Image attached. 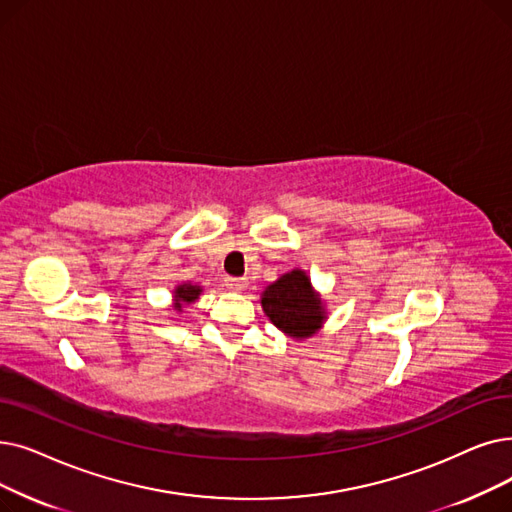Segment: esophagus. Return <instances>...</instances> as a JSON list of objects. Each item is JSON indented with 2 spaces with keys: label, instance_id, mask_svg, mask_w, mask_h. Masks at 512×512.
<instances>
[{
  "label": "esophagus",
  "instance_id": "34e87169",
  "mask_svg": "<svg viewBox=\"0 0 512 512\" xmlns=\"http://www.w3.org/2000/svg\"><path fill=\"white\" fill-rule=\"evenodd\" d=\"M226 286L230 288V291H236V293H240V291H244V288H247V278H234V276H228L226 280Z\"/></svg>",
  "mask_w": 512,
  "mask_h": 512
}]
</instances>
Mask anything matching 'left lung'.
Here are the masks:
<instances>
[{
	"mask_svg": "<svg viewBox=\"0 0 512 512\" xmlns=\"http://www.w3.org/2000/svg\"><path fill=\"white\" fill-rule=\"evenodd\" d=\"M261 307L272 324L293 339L314 337L326 320L324 301L303 270L282 274L265 288Z\"/></svg>",
	"mask_w": 512,
	"mask_h": 512,
	"instance_id": "obj_1",
	"label": "left lung"
}]
</instances>
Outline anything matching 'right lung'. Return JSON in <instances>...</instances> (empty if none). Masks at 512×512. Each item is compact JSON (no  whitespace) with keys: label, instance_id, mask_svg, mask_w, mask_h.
<instances>
[{"label":"right lung","instance_id":"obj_1","mask_svg":"<svg viewBox=\"0 0 512 512\" xmlns=\"http://www.w3.org/2000/svg\"><path fill=\"white\" fill-rule=\"evenodd\" d=\"M201 293H203V288L198 286V284H192V282H184L180 286H175V291H173V307L177 311H182L184 305L194 303Z\"/></svg>","mask_w":512,"mask_h":512}]
</instances>
